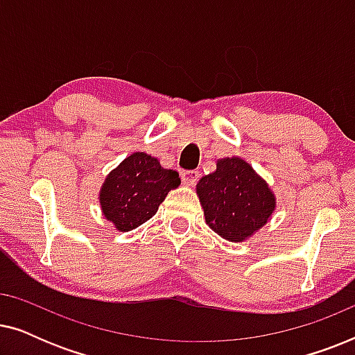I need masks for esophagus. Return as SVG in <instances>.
<instances>
[{
    "label": "esophagus",
    "instance_id": "1",
    "mask_svg": "<svg viewBox=\"0 0 355 355\" xmlns=\"http://www.w3.org/2000/svg\"><path fill=\"white\" fill-rule=\"evenodd\" d=\"M198 178H200V174H198V171H196V169L181 173V179H182V182L186 184V186H193V184L198 181Z\"/></svg>",
    "mask_w": 355,
    "mask_h": 355
}]
</instances>
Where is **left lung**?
I'll use <instances>...</instances> for the list:
<instances>
[{
	"mask_svg": "<svg viewBox=\"0 0 355 355\" xmlns=\"http://www.w3.org/2000/svg\"><path fill=\"white\" fill-rule=\"evenodd\" d=\"M197 196L210 230L230 242H244L260 231L276 208L268 182L245 159L227 157L197 182Z\"/></svg>",
	"mask_w": 355,
	"mask_h": 355,
	"instance_id": "obj_1",
	"label": "left lung"
}]
</instances>
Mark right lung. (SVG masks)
<instances>
[{
  "label": "right lung",
  "instance_id": "obj_1",
  "mask_svg": "<svg viewBox=\"0 0 355 355\" xmlns=\"http://www.w3.org/2000/svg\"><path fill=\"white\" fill-rule=\"evenodd\" d=\"M179 184L178 171L164 169L152 155L135 152L124 158L101 184V213L119 232L135 230L157 213L168 192Z\"/></svg>",
  "mask_w": 355,
  "mask_h": 355
}]
</instances>
